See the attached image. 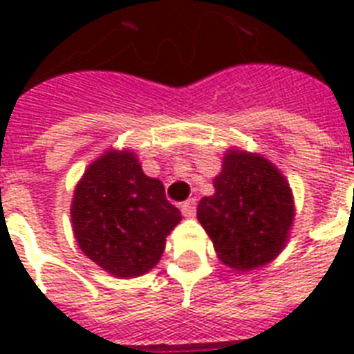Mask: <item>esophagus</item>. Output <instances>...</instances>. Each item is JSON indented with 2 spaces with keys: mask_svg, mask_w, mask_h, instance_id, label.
Instances as JSON below:
<instances>
[{
  "mask_svg": "<svg viewBox=\"0 0 354 354\" xmlns=\"http://www.w3.org/2000/svg\"><path fill=\"white\" fill-rule=\"evenodd\" d=\"M182 215L187 216V218H191V216L196 215V202H194L193 198L187 200V202H183V204H182Z\"/></svg>",
  "mask_w": 354,
  "mask_h": 354,
  "instance_id": "obj_1",
  "label": "esophagus"
}]
</instances>
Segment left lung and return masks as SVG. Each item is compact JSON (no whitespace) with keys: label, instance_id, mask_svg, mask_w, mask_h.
I'll return each instance as SVG.
<instances>
[{"label":"left lung","instance_id":"obj_1","mask_svg":"<svg viewBox=\"0 0 354 354\" xmlns=\"http://www.w3.org/2000/svg\"><path fill=\"white\" fill-rule=\"evenodd\" d=\"M213 185L196 215L218 259L241 272L274 261L294 222V196L279 169L261 154L227 150Z\"/></svg>","mask_w":354,"mask_h":354}]
</instances>
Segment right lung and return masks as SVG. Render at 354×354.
<instances>
[{
    "instance_id": "1",
    "label": "right lung",
    "mask_w": 354,
    "mask_h": 354,
    "mask_svg": "<svg viewBox=\"0 0 354 354\" xmlns=\"http://www.w3.org/2000/svg\"><path fill=\"white\" fill-rule=\"evenodd\" d=\"M182 215L130 150H108L86 169L71 204L75 239L84 255L115 277L152 270Z\"/></svg>"
}]
</instances>
